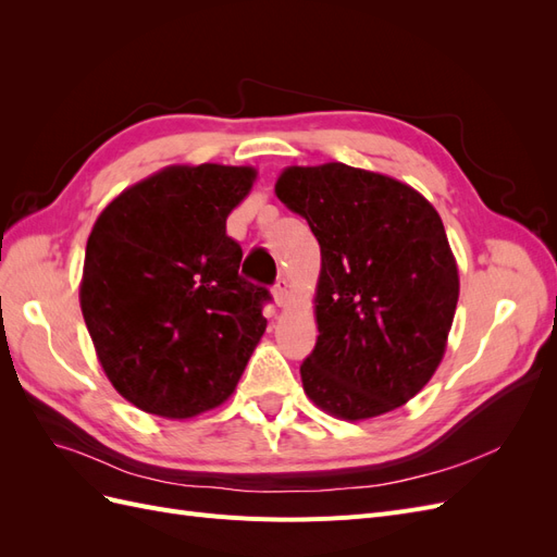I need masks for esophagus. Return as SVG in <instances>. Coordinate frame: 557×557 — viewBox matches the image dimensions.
<instances>
[{
	"instance_id": "obj_1",
	"label": "esophagus",
	"mask_w": 557,
	"mask_h": 557,
	"mask_svg": "<svg viewBox=\"0 0 557 557\" xmlns=\"http://www.w3.org/2000/svg\"><path fill=\"white\" fill-rule=\"evenodd\" d=\"M274 299H276L278 307L288 305V299H290V281L288 278H278L276 281V285H274Z\"/></svg>"
}]
</instances>
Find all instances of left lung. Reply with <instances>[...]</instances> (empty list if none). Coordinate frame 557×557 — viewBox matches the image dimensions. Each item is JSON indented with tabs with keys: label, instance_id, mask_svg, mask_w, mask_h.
Segmentation results:
<instances>
[{
	"label": "left lung",
	"instance_id": "left-lung-1",
	"mask_svg": "<svg viewBox=\"0 0 557 557\" xmlns=\"http://www.w3.org/2000/svg\"><path fill=\"white\" fill-rule=\"evenodd\" d=\"M276 197L320 244L307 397L342 420L399 409L442 364L460 297L442 215L411 185L344 162L285 166Z\"/></svg>",
	"mask_w": 557,
	"mask_h": 557
}]
</instances>
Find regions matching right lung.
<instances>
[{
    "label": "right lung",
    "mask_w": 557,
    "mask_h": 557,
    "mask_svg": "<svg viewBox=\"0 0 557 557\" xmlns=\"http://www.w3.org/2000/svg\"><path fill=\"white\" fill-rule=\"evenodd\" d=\"M252 166L170 164L97 215L81 311L107 379L146 413L185 420L221 407L262 339L269 299L239 276L227 215Z\"/></svg>",
    "instance_id": "obj_1"
}]
</instances>
